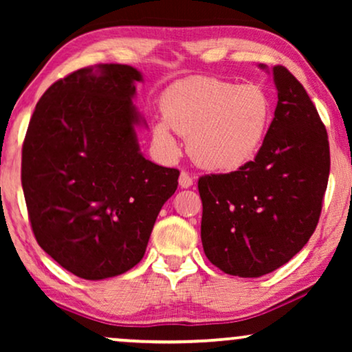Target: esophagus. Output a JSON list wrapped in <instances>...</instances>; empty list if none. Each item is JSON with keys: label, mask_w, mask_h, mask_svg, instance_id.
Returning <instances> with one entry per match:
<instances>
[{"label": "esophagus", "mask_w": 352, "mask_h": 352, "mask_svg": "<svg viewBox=\"0 0 352 352\" xmlns=\"http://www.w3.org/2000/svg\"><path fill=\"white\" fill-rule=\"evenodd\" d=\"M194 184V181H192V177L189 176V173L182 171L179 175V186L182 187V189H189V187Z\"/></svg>", "instance_id": "esophagus-1"}]
</instances>
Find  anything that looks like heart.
Returning <instances> with one entry per match:
<instances>
[{
  "label": "heart",
  "mask_w": 352,
  "mask_h": 352,
  "mask_svg": "<svg viewBox=\"0 0 352 352\" xmlns=\"http://www.w3.org/2000/svg\"><path fill=\"white\" fill-rule=\"evenodd\" d=\"M162 113L152 129L165 151L177 152L176 131L190 138V155L200 166L232 173L258 157L271 128L274 105L261 85L192 76L163 93Z\"/></svg>",
  "instance_id": "obj_1"
}]
</instances>
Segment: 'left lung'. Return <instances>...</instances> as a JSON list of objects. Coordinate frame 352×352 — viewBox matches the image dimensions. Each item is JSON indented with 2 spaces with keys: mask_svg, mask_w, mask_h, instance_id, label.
I'll return each instance as SVG.
<instances>
[{
  "mask_svg": "<svg viewBox=\"0 0 352 352\" xmlns=\"http://www.w3.org/2000/svg\"><path fill=\"white\" fill-rule=\"evenodd\" d=\"M277 107L264 146L247 166L199 179L201 245L221 271L261 277L290 261L319 223L330 173L324 123L285 67L271 70Z\"/></svg>",
  "mask_w": 352,
  "mask_h": 352,
  "instance_id": "left-lung-1",
  "label": "left lung"
}]
</instances>
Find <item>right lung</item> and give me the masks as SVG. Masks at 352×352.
I'll list each match as a JSON object with an SVG mask.
<instances>
[{
  "mask_svg": "<svg viewBox=\"0 0 352 352\" xmlns=\"http://www.w3.org/2000/svg\"><path fill=\"white\" fill-rule=\"evenodd\" d=\"M138 69L85 67L50 86L22 148V187L40 247L67 271L102 280L141 261L179 171L142 155Z\"/></svg>",
  "mask_w": 352,
  "mask_h": 352,
  "instance_id": "add662e5",
  "label": "right lung"
}]
</instances>
